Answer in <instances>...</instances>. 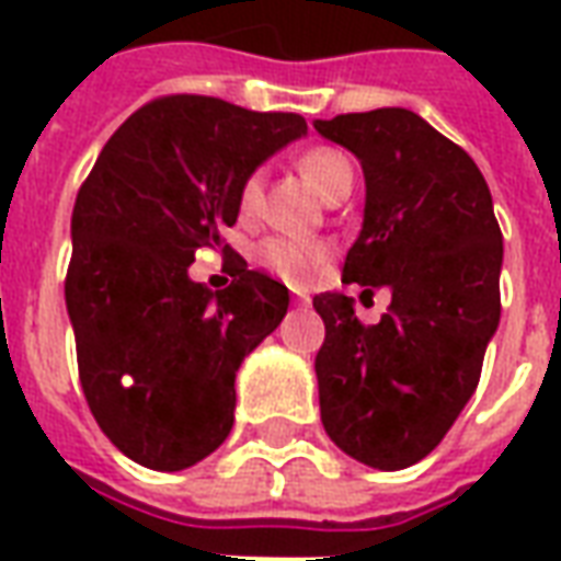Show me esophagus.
Returning <instances> with one entry per match:
<instances>
[{
    "mask_svg": "<svg viewBox=\"0 0 561 561\" xmlns=\"http://www.w3.org/2000/svg\"><path fill=\"white\" fill-rule=\"evenodd\" d=\"M294 300H297V304H309V294H306V291H294Z\"/></svg>",
    "mask_w": 561,
    "mask_h": 561,
    "instance_id": "esophagus-1",
    "label": "esophagus"
}]
</instances>
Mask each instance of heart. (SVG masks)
<instances>
[{
  "label": "heart",
  "instance_id": "obj_1",
  "mask_svg": "<svg viewBox=\"0 0 561 561\" xmlns=\"http://www.w3.org/2000/svg\"><path fill=\"white\" fill-rule=\"evenodd\" d=\"M297 168L304 173V180L316 192L328 197L345 176H354L352 161L342 152L328 147L309 149L300 156ZM261 204V176H249L240 188V209L243 216H252ZM255 257L261 267L276 273L279 279L291 282V285H306L318 276V270L328 257V249L321 243H304V240H288V237H267L264 243L255 249Z\"/></svg>",
  "mask_w": 561,
  "mask_h": 561
}]
</instances>
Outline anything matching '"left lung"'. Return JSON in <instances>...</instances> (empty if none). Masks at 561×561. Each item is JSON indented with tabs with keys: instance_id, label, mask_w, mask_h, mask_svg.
Here are the masks:
<instances>
[{
	"instance_id": "8db88e82",
	"label": "left lung",
	"mask_w": 561,
	"mask_h": 561,
	"mask_svg": "<svg viewBox=\"0 0 561 561\" xmlns=\"http://www.w3.org/2000/svg\"><path fill=\"white\" fill-rule=\"evenodd\" d=\"M316 131L354 152L366 180L342 282L390 288L373 328L345 294L312 300L328 330L316 357L321 423L357 462L405 469L466 409L499 328L493 197L469 152L405 107L316 119Z\"/></svg>"
}]
</instances>
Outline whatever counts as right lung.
Returning <instances> with one entry per match:
<instances>
[{"mask_svg":"<svg viewBox=\"0 0 561 561\" xmlns=\"http://www.w3.org/2000/svg\"><path fill=\"white\" fill-rule=\"evenodd\" d=\"M300 114L164 95L128 116L80 185L66 306L83 397L128 459L180 471L233 426V378L288 312V288L245 267L225 291L188 279L219 245L261 161L304 138Z\"/></svg>","mask_w":561,"mask_h":561,"instance_id":"add662e5","label":"right lung"}]
</instances>
